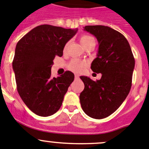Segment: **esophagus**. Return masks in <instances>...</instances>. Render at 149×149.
Wrapping results in <instances>:
<instances>
[{
    "instance_id": "esophagus-1",
    "label": "esophagus",
    "mask_w": 149,
    "mask_h": 149,
    "mask_svg": "<svg viewBox=\"0 0 149 149\" xmlns=\"http://www.w3.org/2000/svg\"><path fill=\"white\" fill-rule=\"evenodd\" d=\"M79 74H75V78H76V79H77V78H79Z\"/></svg>"
}]
</instances>
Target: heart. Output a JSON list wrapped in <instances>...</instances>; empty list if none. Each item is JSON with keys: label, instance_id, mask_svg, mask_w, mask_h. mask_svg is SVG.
<instances>
[{"label": "heart", "instance_id": "heart-1", "mask_svg": "<svg viewBox=\"0 0 149 149\" xmlns=\"http://www.w3.org/2000/svg\"><path fill=\"white\" fill-rule=\"evenodd\" d=\"M92 42H95V40L93 37L90 35H87V34H84V35L81 36L80 37V42L81 43L82 46L85 47L86 45H88L89 43ZM68 44L67 43L66 45L64 47V52L67 51L68 49ZM87 66V63L84 61L79 60L77 59H73L70 61V62L69 63L68 65V68L70 70H71L72 71L76 72V73H79V72H81L84 68Z\"/></svg>", "mask_w": 149, "mask_h": 149}]
</instances>
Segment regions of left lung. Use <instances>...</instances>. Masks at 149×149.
I'll return each mask as SVG.
<instances>
[{"label": "left lung", "mask_w": 149, "mask_h": 149, "mask_svg": "<svg viewBox=\"0 0 149 149\" xmlns=\"http://www.w3.org/2000/svg\"><path fill=\"white\" fill-rule=\"evenodd\" d=\"M84 29L98 42L97 57L91 69L102 76L96 81L80 77L84 84L80 103L88 116L102 119L115 112L127 97L135 62L129 42L121 33L104 26H86Z\"/></svg>", "instance_id": "obj_1"}]
</instances>
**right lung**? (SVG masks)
<instances>
[{
	"label": "right lung",
	"instance_id": "1",
	"mask_svg": "<svg viewBox=\"0 0 149 149\" xmlns=\"http://www.w3.org/2000/svg\"><path fill=\"white\" fill-rule=\"evenodd\" d=\"M76 32L77 29L41 25L17 44L12 62L17 90L25 104L36 115L50 116L62 106L74 74L65 71L52 78L51 69L56 56H62L65 44Z\"/></svg>",
	"mask_w": 149,
	"mask_h": 149
}]
</instances>
